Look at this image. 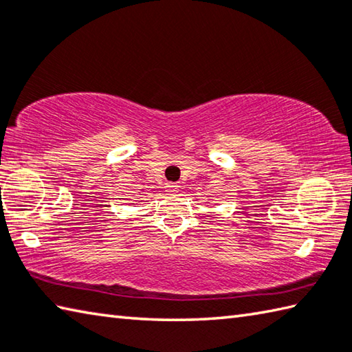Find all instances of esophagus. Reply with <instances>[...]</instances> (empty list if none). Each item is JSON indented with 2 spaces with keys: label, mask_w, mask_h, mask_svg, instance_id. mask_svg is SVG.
Here are the masks:
<instances>
[{
  "label": "esophagus",
  "mask_w": 352,
  "mask_h": 352,
  "mask_svg": "<svg viewBox=\"0 0 352 352\" xmlns=\"http://www.w3.org/2000/svg\"><path fill=\"white\" fill-rule=\"evenodd\" d=\"M178 188H180V186H178L177 183H166V190H168L169 194H174V192H177Z\"/></svg>",
  "instance_id": "esophagus-1"
}]
</instances>
